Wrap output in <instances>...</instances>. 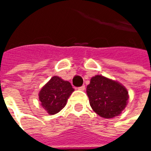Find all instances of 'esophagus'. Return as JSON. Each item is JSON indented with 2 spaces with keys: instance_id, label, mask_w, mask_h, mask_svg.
<instances>
[{
  "instance_id": "1",
  "label": "esophagus",
  "mask_w": 151,
  "mask_h": 151,
  "mask_svg": "<svg viewBox=\"0 0 151 151\" xmlns=\"http://www.w3.org/2000/svg\"><path fill=\"white\" fill-rule=\"evenodd\" d=\"M78 90L84 91V90H85V86H84V85H83V86H80V87H78Z\"/></svg>"
}]
</instances>
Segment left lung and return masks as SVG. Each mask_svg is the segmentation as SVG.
Returning a JSON list of instances; mask_svg holds the SVG:
<instances>
[{
    "label": "left lung",
    "mask_w": 151,
    "mask_h": 151,
    "mask_svg": "<svg viewBox=\"0 0 151 151\" xmlns=\"http://www.w3.org/2000/svg\"><path fill=\"white\" fill-rule=\"evenodd\" d=\"M86 94L91 107L105 119L119 115L126 107L129 97L125 86L102 75L91 78L90 84L86 86Z\"/></svg>",
    "instance_id": "8db88e82"
}]
</instances>
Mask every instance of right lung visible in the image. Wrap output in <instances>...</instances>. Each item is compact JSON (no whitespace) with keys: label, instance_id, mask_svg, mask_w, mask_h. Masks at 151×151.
<instances>
[{"label":"right lung","instance_id":"1","mask_svg":"<svg viewBox=\"0 0 151 151\" xmlns=\"http://www.w3.org/2000/svg\"><path fill=\"white\" fill-rule=\"evenodd\" d=\"M73 91L69 82L54 76L39 91V100L49 114H55L65 107Z\"/></svg>","mask_w":151,"mask_h":151}]
</instances>
